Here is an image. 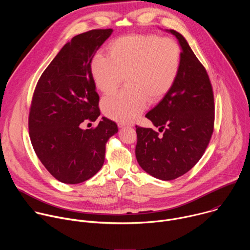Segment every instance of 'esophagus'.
I'll return each instance as SVG.
<instances>
[{
  "instance_id": "34e87169",
  "label": "esophagus",
  "mask_w": 250,
  "mask_h": 250,
  "mask_svg": "<svg viewBox=\"0 0 250 250\" xmlns=\"http://www.w3.org/2000/svg\"><path fill=\"white\" fill-rule=\"evenodd\" d=\"M118 125H119V127H125V126H129V125H125V124H122V123H119V124H118Z\"/></svg>"
}]
</instances>
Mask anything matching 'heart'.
Masks as SVG:
<instances>
[{
    "label": "heart",
    "instance_id": "heart-1",
    "mask_svg": "<svg viewBox=\"0 0 250 250\" xmlns=\"http://www.w3.org/2000/svg\"><path fill=\"white\" fill-rule=\"evenodd\" d=\"M109 56L97 53L90 69L96 88L103 94L126 88L103 99L105 117L122 124L135 121L148 100L156 103L173 88L181 68V48L175 41L157 34H132L118 38L108 45Z\"/></svg>",
    "mask_w": 250,
    "mask_h": 250
}]
</instances>
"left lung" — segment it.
<instances>
[{
  "mask_svg": "<svg viewBox=\"0 0 250 250\" xmlns=\"http://www.w3.org/2000/svg\"><path fill=\"white\" fill-rule=\"evenodd\" d=\"M181 47V68L171 91L146 114L162 135L136 127L135 156L139 166L157 179L174 180L192 169L204 154L213 130L211 85L183 35L174 29Z\"/></svg>",
  "mask_w": 250,
  "mask_h": 250,
  "instance_id": "8db88e82",
  "label": "left lung"
}]
</instances>
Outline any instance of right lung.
Here are the masks:
<instances>
[{"instance_id":"add662e5","label":"right lung","mask_w":250,"mask_h":250,"mask_svg":"<svg viewBox=\"0 0 250 250\" xmlns=\"http://www.w3.org/2000/svg\"><path fill=\"white\" fill-rule=\"evenodd\" d=\"M112 33V28L93 29L74 37L44 70L33 94L31 145L48 172L65 184L93 177L104 164L106 141L119 130L104 117L96 128H82L86 120L95 122L101 114L90 64Z\"/></svg>"}]
</instances>
